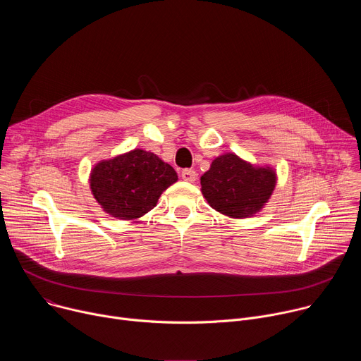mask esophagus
<instances>
[{"instance_id": "obj_1", "label": "esophagus", "mask_w": 361, "mask_h": 361, "mask_svg": "<svg viewBox=\"0 0 361 361\" xmlns=\"http://www.w3.org/2000/svg\"><path fill=\"white\" fill-rule=\"evenodd\" d=\"M181 178L188 181V183H194L197 180V173L191 169H185L181 171Z\"/></svg>"}]
</instances>
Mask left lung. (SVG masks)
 Returning <instances> with one entry per match:
<instances>
[{
	"label": "left lung",
	"mask_w": 361,
	"mask_h": 361,
	"mask_svg": "<svg viewBox=\"0 0 361 361\" xmlns=\"http://www.w3.org/2000/svg\"><path fill=\"white\" fill-rule=\"evenodd\" d=\"M276 171L252 167L235 154L217 157L201 177V191L214 210L233 219L259 213L276 187Z\"/></svg>",
	"instance_id": "1"
}]
</instances>
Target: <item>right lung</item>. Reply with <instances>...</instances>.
Returning a JSON list of instances; mask_svg holds the SVG:
<instances>
[{
	"label": "right lung",
	"instance_id": "obj_1",
	"mask_svg": "<svg viewBox=\"0 0 361 361\" xmlns=\"http://www.w3.org/2000/svg\"><path fill=\"white\" fill-rule=\"evenodd\" d=\"M177 180L170 164L138 148L98 163L91 171L90 185L111 217L134 220L156 207L161 192Z\"/></svg>",
	"mask_w": 361,
	"mask_h": 361
}]
</instances>
